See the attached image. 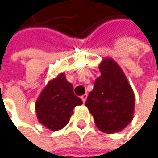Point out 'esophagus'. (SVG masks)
Instances as JSON below:
<instances>
[{"instance_id": "1", "label": "esophagus", "mask_w": 158, "mask_h": 158, "mask_svg": "<svg viewBox=\"0 0 158 158\" xmlns=\"http://www.w3.org/2000/svg\"><path fill=\"white\" fill-rule=\"evenodd\" d=\"M87 97H88V95H87V94H84V95H82V96H81V98L82 99V101H83V102H85V101H86V99H87Z\"/></svg>"}]
</instances>
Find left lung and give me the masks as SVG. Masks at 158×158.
I'll use <instances>...</instances> for the list:
<instances>
[{
	"label": "left lung",
	"mask_w": 158,
	"mask_h": 158,
	"mask_svg": "<svg viewBox=\"0 0 158 158\" xmlns=\"http://www.w3.org/2000/svg\"><path fill=\"white\" fill-rule=\"evenodd\" d=\"M98 68L100 76L95 81L85 106L101 132L118 133L133 120L134 91L120 66L113 59L104 58Z\"/></svg>",
	"instance_id": "8db88e82"
}]
</instances>
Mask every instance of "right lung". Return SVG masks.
<instances>
[{
	"instance_id": "right-lung-1",
	"label": "right lung",
	"mask_w": 158,
	"mask_h": 158,
	"mask_svg": "<svg viewBox=\"0 0 158 158\" xmlns=\"http://www.w3.org/2000/svg\"><path fill=\"white\" fill-rule=\"evenodd\" d=\"M82 100L74 94L73 85L67 81L64 73L49 81L42 89L35 109L39 122L51 131H59L66 126L76 106Z\"/></svg>"
}]
</instances>
